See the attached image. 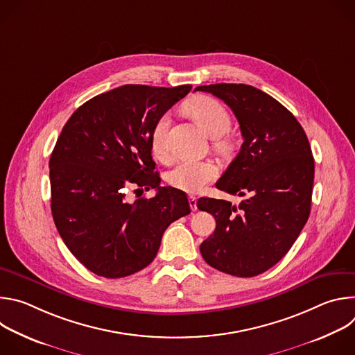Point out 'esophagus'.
<instances>
[{"label": "esophagus", "instance_id": "esophagus-1", "mask_svg": "<svg viewBox=\"0 0 355 355\" xmlns=\"http://www.w3.org/2000/svg\"><path fill=\"white\" fill-rule=\"evenodd\" d=\"M189 207H191V209L195 212L196 209H198V207H196V196H193V195H189Z\"/></svg>", "mask_w": 355, "mask_h": 355}]
</instances>
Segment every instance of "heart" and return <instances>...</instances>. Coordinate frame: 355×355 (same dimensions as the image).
Segmentation results:
<instances>
[{"label": "heart", "instance_id": "obj_1", "mask_svg": "<svg viewBox=\"0 0 355 355\" xmlns=\"http://www.w3.org/2000/svg\"><path fill=\"white\" fill-rule=\"evenodd\" d=\"M188 111L211 137H215V146L219 150H227L230 147L229 140L225 139L223 135L230 129L232 118L219 101L209 96L198 98L188 105ZM168 123V115L160 116L155 123L150 136V146L151 150H153V155L163 162L170 157L167 143ZM218 173L219 171L216 164L209 160H185L168 171L167 182L175 189L195 193L204 188L208 182L214 181L218 177Z\"/></svg>", "mask_w": 355, "mask_h": 355}]
</instances>
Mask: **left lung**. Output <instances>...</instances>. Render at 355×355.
Instances as JSON below:
<instances>
[{
  "label": "left lung",
  "instance_id": "obj_1",
  "mask_svg": "<svg viewBox=\"0 0 355 355\" xmlns=\"http://www.w3.org/2000/svg\"><path fill=\"white\" fill-rule=\"evenodd\" d=\"M220 98L239 121L243 144L216 182L232 202L200 198L196 207L215 216L216 229L200 244L214 268L256 277L292 247L311 214L315 162L305 130L275 98L245 84L199 85Z\"/></svg>",
  "mask_w": 355,
  "mask_h": 355
}]
</instances>
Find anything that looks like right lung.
Instances as JSON below:
<instances>
[{"label": "right lung", "instance_id": "add662e5", "mask_svg": "<svg viewBox=\"0 0 355 355\" xmlns=\"http://www.w3.org/2000/svg\"><path fill=\"white\" fill-rule=\"evenodd\" d=\"M191 88L122 85L87 101L64 125L49 162L50 207L64 244L91 272L143 270L166 229L191 212L182 191L160 185L150 146L157 119ZM130 184L158 192L130 205Z\"/></svg>", "mask_w": 355, "mask_h": 355}]
</instances>
